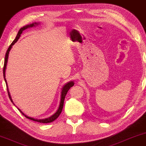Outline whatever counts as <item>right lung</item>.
Returning a JSON list of instances; mask_svg holds the SVG:
<instances>
[{
    "mask_svg": "<svg viewBox=\"0 0 146 146\" xmlns=\"http://www.w3.org/2000/svg\"><path fill=\"white\" fill-rule=\"evenodd\" d=\"M40 23H32V24H30V25H26V26L22 27V28L20 29V30L18 32V34H17V35L16 36V38H15V39L13 40V42L11 43V45L9 46V48H8L7 53H6V55H5V64H4V68H3V75H4V79H5V81L6 82V85H7V91H8V94H9V97L10 98V100H11V102L13 103V104L15 105L14 103H13V101L12 100V98H11V94H10V92H9V88H8V85H7V80H6V78H5V71H6V69H7V62H8V58H9V52L10 50H11V48L13 47V45L14 44L15 42H17V40L19 39V38H20L21 36V35L22 34L23 31L25 30V29H28V28H30V27H36L37 26V25H39ZM75 83L74 81H69V82H68L66 83L65 85H63V87H62L61 89V100H60V104H59V108H58V110L57 111H56L55 113L53 114V115H52L50 117H47V118H44V119H35V118H33V117H29V116H27V115H25V114L23 113L22 111H21L20 109L18 108V110L20 111V112L21 113L23 114V115H25V117L27 118H28L29 119H31L33 120V121H37V122H40V123H50V122L55 121V120L57 119V118L59 117L60 114H61V113L62 111V110H63V104H64V100H65V98L66 96V95H67V91L69 90V89L71 88V87H73V85H74ZM17 107V106H16Z\"/></svg>",
    "mask_w": 146,
    "mask_h": 146,
    "instance_id": "1",
    "label": "right lung"
}]
</instances>
